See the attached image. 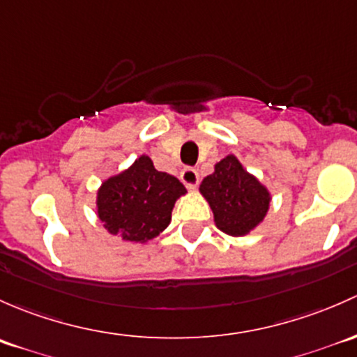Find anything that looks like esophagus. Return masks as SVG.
Instances as JSON below:
<instances>
[{
    "instance_id": "34e87169",
    "label": "esophagus",
    "mask_w": 357,
    "mask_h": 357,
    "mask_svg": "<svg viewBox=\"0 0 357 357\" xmlns=\"http://www.w3.org/2000/svg\"><path fill=\"white\" fill-rule=\"evenodd\" d=\"M180 180H182L183 183H185L187 189H196V185L199 183V174H197V170H194V168H183L182 172H180Z\"/></svg>"
}]
</instances>
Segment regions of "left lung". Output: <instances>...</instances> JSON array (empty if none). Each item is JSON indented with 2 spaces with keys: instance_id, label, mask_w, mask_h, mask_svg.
I'll use <instances>...</instances> for the list:
<instances>
[{
  "instance_id": "1",
  "label": "left lung",
  "mask_w": 357,
  "mask_h": 357,
  "mask_svg": "<svg viewBox=\"0 0 357 357\" xmlns=\"http://www.w3.org/2000/svg\"><path fill=\"white\" fill-rule=\"evenodd\" d=\"M199 192L211 208L215 225L232 237L258 229L271 206L268 187L249 174L235 154L215 163V172L203 178Z\"/></svg>"
}]
</instances>
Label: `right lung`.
Listing matches in <instances>:
<instances>
[{"label":"right lung","instance_id":"1","mask_svg":"<svg viewBox=\"0 0 357 357\" xmlns=\"http://www.w3.org/2000/svg\"><path fill=\"white\" fill-rule=\"evenodd\" d=\"M185 194L177 177L158 172L151 158L141 154L130 167L102 180L96 192V213L112 235L146 244L170 225L172 209Z\"/></svg>","mask_w":357,"mask_h":357}]
</instances>
